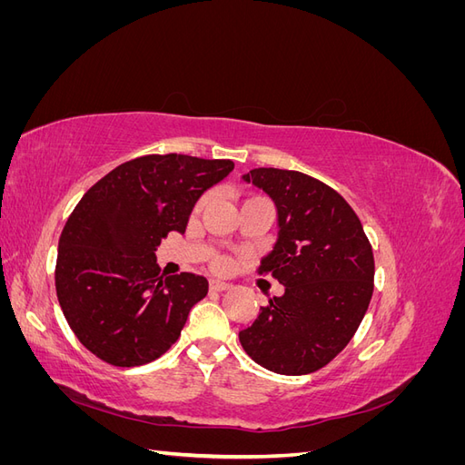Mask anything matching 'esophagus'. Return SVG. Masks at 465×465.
I'll use <instances>...</instances> for the list:
<instances>
[{
    "mask_svg": "<svg viewBox=\"0 0 465 465\" xmlns=\"http://www.w3.org/2000/svg\"><path fill=\"white\" fill-rule=\"evenodd\" d=\"M232 285L231 283H224V281H219V279H211L209 281V289L211 291H229Z\"/></svg>",
    "mask_w": 465,
    "mask_h": 465,
    "instance_id": "1",
    "label": "esophagus"
}]
</instances>
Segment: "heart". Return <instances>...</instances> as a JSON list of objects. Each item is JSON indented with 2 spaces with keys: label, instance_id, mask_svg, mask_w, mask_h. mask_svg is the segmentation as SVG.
I'll return each mask as SVG.
<instances>
[{
  "label": "heart",
  "instance_id": "b5f03b06",
  "mask_svg": "<svg viewBox=\"0 0 465 465\" xmlns=\"http://www.w3.org/2000/svg\"><path fill=\"white\" fill-rule=\"evenodd\" d=\"M203 203H205V200H200L198 205H195V211H200V209L203 207ZM227 265H229V260H227V258H219V260L215 262L217 270H227Z\"/></svg>",
  "mask_w": 465,
  "mask_h": 465
}]
</instances>
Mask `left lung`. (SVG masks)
I'll use <instances>...</instances> for the list:
<instances>
[{
    "instance_id": "left-lung-1",
    "label": "left lung",
    "mask_w": 465,
    "mask_h": 465,
    "mask_svg": "<svg viewBox=\"0 0 465 465\" xmlns=\"http://www.w3.org/2000/svg\"><path fill=\"white\" fill-rule=\"evenodd\" d=\"M242 178L275 202L277 242L258 273H272L285 292L262 306L238 340L267 371L316 372L341 353L367 314L372 246L355 211L323 182L281 168H254Z\"/></svg>"
}]
</instances>
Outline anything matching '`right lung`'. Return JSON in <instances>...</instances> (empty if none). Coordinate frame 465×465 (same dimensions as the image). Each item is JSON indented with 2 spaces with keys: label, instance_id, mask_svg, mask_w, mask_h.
<instances>
[{
  "label": "right lung",
  "instance_id": "add662e5",
  "mask_svg": "<svg viewBox=\"0 0 465 465\" xmlns=\"http://www.w3.org/2000/svg\"><path fill=\"white\" fill-rule=\"evenodd\" d=\"M234 168L229 159L145 154L116 166L87 190L69 215L55 260L62 312L93 355L139 367L176 343L203 275L164 277L154 250L184 232L200 195Z\"/></svg>",
  "mask_w": 465,
  "mask_h": 465
}]
</instances>
